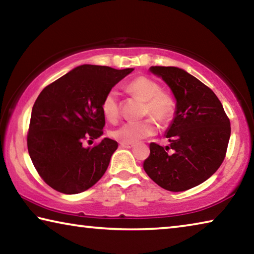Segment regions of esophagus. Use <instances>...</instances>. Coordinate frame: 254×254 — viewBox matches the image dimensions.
<instances>
[{
  "instance_id": "obj_1",
  "label": "esophagus",
  "mask_w": 254,
  "mask_h": 254,
  "mask_svg": "<svg viewBox=\"0 0 254 254\" xmlns=\"http://www.w3.org/2000/svg\"><path fill=\"white\" fill-rule=\"evenodd\" d=\"M120 147L121 148H127V149H131V148H133L134 147V144L133 143H120Z\"/></svg>"
}]
</instances>
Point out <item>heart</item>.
<instances>
[{
	"label": "heart",
	"instance_id": "obj_1",
	"mask_svg": "<svg viewBox=\"0 0 254 254\" xmlns=\"http://www.w3.org/2000/svg\"><path fill=\"white\" fill-rule=\"evenodd\" d=\"M127 89L133 95L145 102L144 114H150L162 123L173 118L175 103L170 95L161 92L157 81L145 76H140L127 84ZM102 111L109 121H115L120 113L119 94L115 89L107 92L103 98ZM158 126L153 119L140 122H127L111 131V136L122 143H135L137 141L156 134Z\"/></svg>",
	"mask_w": 254,
	"mask_h": 254
}]
</instances>
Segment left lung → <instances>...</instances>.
Masks as SVG:
<instances>
[{
	"label": "left lung",
	"mask_w": 254,
	"mask_h": 254,
	"mask_svg": "<svg viewBox=\"0 0 254 254\" xmlns=\"http://www.w3.org/2000/svg\"><path fill=\"white\" fill-rule=\"evenodd\" d=\"M176 100L175 117L166 131L169 145L150 143L143 162L147 175L170 191H184L207 180L225 158L230 120L212 89L178 67L152 66ZM171 148L173 152L169 154Z\"/></svg>",
	"instance_id": "1"
}]
</instances>
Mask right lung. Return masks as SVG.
Returning a JSON list of instances; mask_svg holds the SVG:
<instances>
[{
	"mask_svg": "<svg viewBox=\"0 0 254 254\" xmlns=\"http://www.w3.org/2000/svg\"><path fill=\"white\" fill-rule=\"evenodd\" d=\"M133 70L81 65L42 89L32 107L28 151L34 168L51 188L79 194L105 174L117 141L104 137L94 147L83 143L102 136L103 98Z\"/></svg>",
	"mask_w": 254,
	"mask_h": 254,
	"instance_id": "1",
	"label": "right lung"
}]
</instances>
